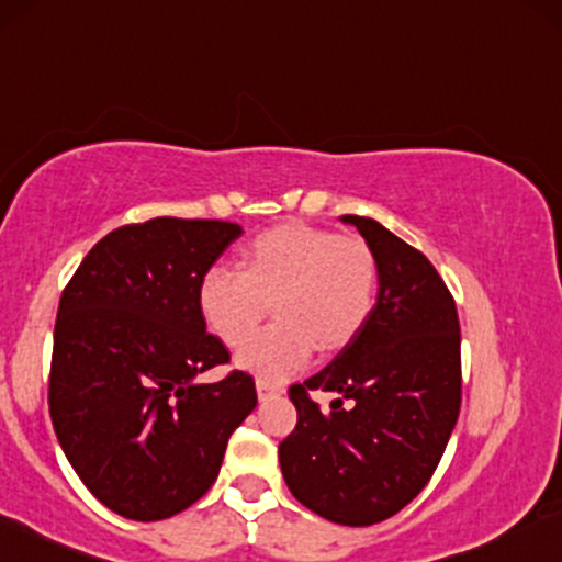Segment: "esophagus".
Wrapping results in <instances>:
<instances>
[{"instance_id":"1","label":"esophagus","mask_w":562,"mask_h":562,"mask_svg":"<svg viewBox=\"0 0 562 562\" xmlns=\"http://www.w3.org/2000/svg\"><path fill=\"white\" fill-rule=\"evenodd\" d=\"M256 390H259L261 401H267V397L280 395L282 384L280 382H272V380H263V376H259V380H256Z\"/></svg>"}]
</instances>
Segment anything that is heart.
I'll list each match as a JSON object with an SVG mask.
<instances>
[{
	"instance_id": "obj_1",
	"label": "heart",
	"mask_w": 562,
	"mask_h": 562,
	"mask_svg": "<svg viewBox=\"0 0 562 562\" xmlns=\"http://www.w3.org/2000/svg\"><path fill=\"white\" fill-rule=\"evenodd\" d=\"M380 263L361 238L290 222L256 235L243 269L216 263L201 280V314L238 348L276 301L278 319L240 348L238 361L263 380H285L314 353L348 346L376 303Z\"/></svg>"
}]
</instances>
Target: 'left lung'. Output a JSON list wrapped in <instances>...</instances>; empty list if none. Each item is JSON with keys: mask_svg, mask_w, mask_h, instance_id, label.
<instances>
[{"mask_svg": "<svg viewBox=\"0 0 562 562\" xmlns=\"http://www.w3.org/2000/svg\"><path fill=\"white\" fill-rule=\"evenodd\" d=\"M342 220L376 256L380 295L333 363L288 390L299 424L280 442V465L293 497L316 516L371 526L429 484L448 448L461 414V324L427 256L376 220ZM314 389L341 392L333 412L321 414Z\"/></svg>", "mask_w": 562, "mask_h": 562, "instance_id": "8db88e82", "label": "left lung"}]
</instances>
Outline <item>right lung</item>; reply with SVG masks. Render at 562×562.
Segmentation results:
<instances>
[{"instance_id":"right-lung-1","label":"right lung","mask_w":562,"mask_h":562,"mask_svg":"<svg viewBox=\"0 0 562 562\" xmlns=\"http://www.w3.org/2000/svg\"><path fill=\"white\" fill-rule=\"evenodd\" d=\"M240 235L222 220L157 216L104 235L63 290L49 414L80 482L133 520L191 508L220 474L227 439L256 408L248 371L206 333L199 288Z\"/></svg>"}]
</instances>
